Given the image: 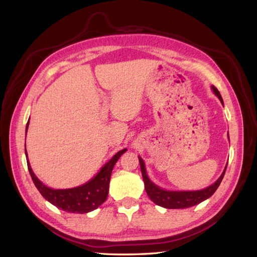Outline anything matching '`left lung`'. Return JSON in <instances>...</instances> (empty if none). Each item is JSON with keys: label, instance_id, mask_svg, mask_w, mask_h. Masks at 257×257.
Here are the masks:
<instances>
[{"label": "left lung", "instance_id": "obj_1", "mask_svg": "<svg viewBox=\"0 0 257 257\" xmlns=\"http://www.w3.org/2000/svg\"><path fill=\"white\" fill-rule=\"evenodd\" d=\"M212 89L214 91V94L219 97L221 102L223 103V99L219 90H217L214 86H212ZM138 158H139L140 169H141V173H143L147 194H148V196L151 199L152 202H155L156 204L160 205L162 207H166V209H187V207L196 205L201 203V202H203L204 200L209 199L210 196L215 192L216 189L219 188V185L223 180V177H224V173L227 167L226 165L224 171H223L221 174V177L217 179L214 183L203 190L168 191L165 189H161L160 187L156 185L154 182L150 181V179L148 178V176H147L144 160L141 159V157H138Z\"/></svg>", "mask_w": 257, "mask_h": 257}]
</instances>
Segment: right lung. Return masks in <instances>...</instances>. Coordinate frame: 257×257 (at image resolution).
<instances>
[{"label":"right lung","instance_id":"obj_1","mask_svg":"<svg viewBox=\"0 0 257 257\" xmlns=\"http://www.w3.org/2000/svg\"><path fill=\"white\" fill-rule=\"evenodd\" d=\"M29 123L30 119L26 124V133L27 128H29ZM125 151H127V149H122L117 152L90 181L86 182L83 185H79V187L63 190H55L43 184V182H41L34 174V172H33L29 159L26 160L27 168H29L33 182H34L35 187L43 195V198H45L53 205L57 206L58 209H62L63 211L70 213H88L90 211L96 210L98 206L101 205L106 201L113 166L116 165L119 158ZM25 155L27 158L26 151Z\"/></svg>","mask_w":257,"mask_h":257}]
</instances>
